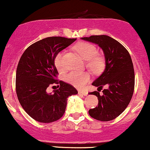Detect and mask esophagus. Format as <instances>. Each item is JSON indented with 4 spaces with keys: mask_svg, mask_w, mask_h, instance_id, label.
<instances>
[{
    "mask_svg": "<svg viewBox=\"0 0 150 150\" xmlns=\"http://www.w3.org/2000/svg\"><path fill=\"white\" fill-rule=\"evenodd\" d=\"M78 94H82V95L84 96H87L88 94V92H86V91H78Z\"/></svg>",
    "mask_w": 150,
    "mask_h": 150,
    "instance_id": "esophagus-1",
    "label": "esophagus"
}]
</instances>
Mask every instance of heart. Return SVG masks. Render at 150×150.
Masks as SVG:
<instances>
[{
  "instance_id": "b5f03b06",
  "label": "heart",
  "mask_w": 150,
  "mask_h": 150,
  "mask_svg": "<svg viewBox=\"0 0 150 150\" xmlns=\"http://www.w3.org/2000/svg\"><path fill=\"white\" fill-rule=\"evenodd\" d=\"M75 49L80 56L87 61V67L92 73L99 74L104 68L105 61L103 56L97 54L96 46L88 42L77 43ZM63 52H59L55 57V65L58 70L63 68ZM91 76L88 72H70L65 76V80L76 87H83L90 80Z\"/></svg>"
}]
</instances>
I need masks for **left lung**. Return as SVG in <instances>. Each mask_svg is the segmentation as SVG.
Segmentation results:
<instances>
[{
  "label": "left lung",
  "mask_w": 150,
  "mask_h": 150,
  "mask_svg": "<svg viewBox=\"0 0 150 150\" xmlns=\"http://www.w3.org/2000/svg\"><path fill=\"white\" fill-rule=\"evenodd\" d=\"M97 44L104 53L105 69L92 82V85L102 89L89 92L97 96L98 106L89 110V116L101 121L115 119L124 111L131 100L135 87V73L131 57L127 49L118 41L107 35H94L81 38Z\"/></svg>",
  "instance_id": "left-lung-1"
}]
</instances>
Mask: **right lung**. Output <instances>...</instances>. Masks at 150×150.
<instances>
[{"instance_id":"right-lung-1","label":"right lung","mask_w":150,"mask_h":150,"mask_svg":"<svg viewBox=\"0 0 150 150\" xmlns=\"http://www.w3.org/2000/svg\"><path fill=\"white\" fill-rule=\"evenodd\" d=\"M77 39L51 37L34 43L25 50L19 61L16 71V93L26 113L41 123L56 121L64 114L69 96L77 94V89L56 77L58 71L55 57ZM59 89L47 93L52 83Z\"/></svg>"}]
</instances>
